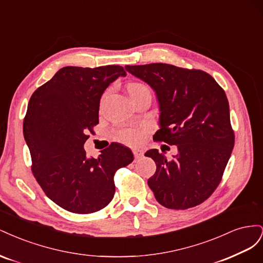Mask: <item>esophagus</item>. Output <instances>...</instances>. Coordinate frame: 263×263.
<instances>
[{
  "label": "esophagus",
  "mask_w": 263,
  "mask_h": 263,
  "mask_svg": "<svg viewBox=\"0 0 263 263\" xmlns=\"http://www.w3.org/2000/svg\"><path fill=\"white\" fill-rule=\"evenodd\" d=\"M133 153H134L135 159H139V158H141L142 156H144V153H142V151L139 150V149H135Z\"/></svg>",
  "instance_id": "1"
}]
</instances>
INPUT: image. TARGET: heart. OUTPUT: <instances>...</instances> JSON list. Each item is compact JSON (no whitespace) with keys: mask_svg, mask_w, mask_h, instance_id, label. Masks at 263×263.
Listing matches in <instances>:
<instances>
[{"mask_svg":"<svg viewBox=\"0 0 263 263\" xmlns=\"http://www.w3.org/2000/svg\"><path fill=\"white\" fill-rule=\"evenodd\" d=\"M127 91H128L132 99L138 98L142 94L150 93L149 87L146 84L137 81L128 82V84H127ZM117 135L119 139L129 145H136L142 140V134L136 128L121 129L117 133Z\"/></svg>","mask_w":263,"mask_h":263,"instance_id":"obj_1","label":"heart"}]
</instances>
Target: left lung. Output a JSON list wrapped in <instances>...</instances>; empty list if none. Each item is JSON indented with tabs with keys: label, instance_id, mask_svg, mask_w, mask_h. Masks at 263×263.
Masks as SVG:
<instances>
[{
	"label": "left lung",
	"instance_id": "8db88e82",
	"mask_svg": "<svg viewBox=\"0 0 263 263\" xmlns=\"http://www.w3.org/2000/svg\"><path fill=\"white\" fill-rule=\"evenodd\" d=\"M125 68L157 94L160 129L154 140L176 145L179 151L172 160L157 149L145 155L157 165L148 180L156 200L172 210L203 203L220 183L235 145L225 91L202 70L168 63Z\"/></svg>",
	"mask_w": 263,
	"mask_h": 263
}]
</instances>
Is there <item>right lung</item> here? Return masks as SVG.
Masks as SVG:
<instances>
[{
	"label": "right lung",
	"instance_id": "right-lung-1",
	"mask_svg": "<svg viewBox=\"0 0 263 263\" xmlns=\"http://www.w3.org/2000/svg\"><path fill=\"white\" fill-rule=\"evenodd\" d=\"M121 66L65 67L33 93L24 118V138L31 172L45 194L76 214L95 213L115 193V172L134 160L132 151L113 142L99 158H86L84 142L99 124L106 87L125 77Z\"/></svg>",
	"mask_w": 263,
	"mask_h": 263
}]
</instances>
